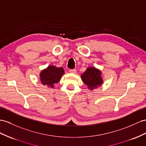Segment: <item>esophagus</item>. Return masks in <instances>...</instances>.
Segmentation results:
<instances>
[{
  "label": "esophagus",
  "mask_w": 146,
  "mask_h": 146,
  "mask_svg": "<svg viewBox=\"0 0 146 146\" xmlns=\"http://www.w3.org/2000/svg\"><path fill=\"white\" fill-rule=\"evenodd\" d=\"M69 72H70V73H71L74 74V73H76V70L75 69H72V70H70Z\"/></svg>",
  "instance_id": "obj_1"
}]
</instances>
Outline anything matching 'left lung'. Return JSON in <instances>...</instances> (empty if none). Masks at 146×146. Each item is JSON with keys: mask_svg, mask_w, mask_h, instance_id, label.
I'll return each mask as SVG.
<instances>
[{"mask_svg": "<svg viewBox=\"0 0 146 146\" xmlns=\"http://www.w3.org/2000/svg\"><path fill=\"white\" fill-rule=\"evenodd\" d=\"M102 72L95 67H88L84 73L81 74V78L83 83L90 90L99 88L103 84Z\"/></svg>", "mask_w": 146, "mask_h": 146, "instance_id": "8db88e82", "label": "left lung"}]
</instances>
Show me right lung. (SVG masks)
I'll list each match as a JSON object with an SVG mask.
<instances>
[{"mask_svg":"<svg viewBox=\"0 0 146 146\" xmlns=\"http://www.w3.org/2000/svg\"><path fill=\"white\" fill-rule=\"evenodd\" d=\"M64 74V70L62 67L49 65L46 69L41 71L39 78L41 83L43 85L53 88L54 84L58 83Z\"/></svg>","mask_w":146,"mask_h":146,"instance_id":"obj_1","label":"right lung"}]
</instances>
